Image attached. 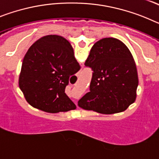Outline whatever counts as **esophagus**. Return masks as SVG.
<instances>
[{
    "mask_svg": "<svg viewBox=\"0 0 159 159\" xmlns=\"http://www.w3.org/2000/svg\"><path fill=\"white\" fill-rule=\"evenodd\" d=\"M75 104H76V102H75Z\"/></svg>",
    "mask_w": 159,
    "mask_h": 159,
    "instance_id": "obj_1",
    "label": "esophagus"
}]
</instances>
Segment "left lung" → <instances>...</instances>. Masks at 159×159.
Segmentation results:
<instances>
[{"label":"left lung","instance_id":"left-lung-1","mask_svg":"<svg viewBox=\"0 0 159 159\" xmlns=\"http://www.w3.org/2000/svg\"><path fill=\"white\" fill-rule=\"evenodd\" d=\"M84 65L92 69V77L90 92L78 101L83 109L109 115L123 111L135 101L137 67L123 42L111 37L97 41Z\"/></svg>","mask_w":159,"mask_h":159}]
</instances>
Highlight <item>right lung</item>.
<instances>
[{
	"label": "right lung",
	"instance_id": "add662e5",
	"mask_svg": "<svg viewBox=\"0 0 159 159\" xmlns=\"http://www.w3.org/2000/svg\"><path fill=\"white\" fill-rule=\"evenodd\" d=\"M80 69L71 43L48 35L36 40L24 57L19 87L33 107L49 113L75 109L65 93L71 75Z\"/></svg>",
	"mask_w": 159,
	"mask_h": 159
}]
</instances>
